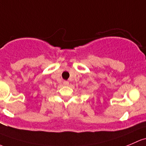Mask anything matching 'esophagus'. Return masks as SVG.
Masks as SVG:
<instances>
[{
  "label": "esophagus",
  "mask_w": 146,
  "mask_h": 146,
  "mask_svg": "<svg viewBox=\"0 0 146 146\" xmlns=\"http://www.w3.org/2000/svg\"><path fill=\"white\" fill-rule=\"evenodd\" d=\"M63 84H64V85L67 86L69 85V82H68V81H64V82H63Z\"/></svg>",
  "instance_id": "esophagus-1"
}]
</instances>
